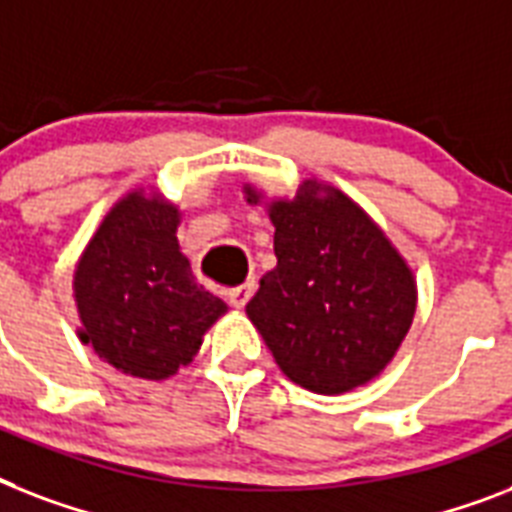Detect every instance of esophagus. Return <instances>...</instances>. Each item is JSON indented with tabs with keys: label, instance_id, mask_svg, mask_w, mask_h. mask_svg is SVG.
Here are the masks:
<instances>
[{
	"label": "esophagus",
	"instance_id": "esophagus-1",
	"mask_svg": "<svg viewBox=\"0 0 512 512\" xmlns=\"http://www.w3.org/2000/svg\"><path fill=\"white\" fill-rule=\"evenodd\" d=\"M255 279L249 276L244 284H239V287H231V289H225V300L233 305V308H244V305L249 303V297L255 295Z\"/></svg>",
	"mask_w": 512,
	"mask_h": 512
}]
</instances>
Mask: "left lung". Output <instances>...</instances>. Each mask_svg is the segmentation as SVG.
<instances>
[{
  "instance_id": "8db88e82",
  "label": "left lung",
  "mask_w": 512,
  "mask_h": 512,
  "mask_svg": "<svg viewBox=\"0 0 512 512\" xmlns=\"http://www.w3.org/2000/svg\"><path fill=\"white\" fill-rule=\"evenodd\" d=\"M249 204L263 193L244 185ZM276 268L247 316L289 380L340 396L393 361L417 311V281L380 225L340 188L308 177L265 204Z\"/></svg>"
}]
</instances>
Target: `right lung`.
I'll return each instance as SVG.
<instances>
[{"label":"right lung","instance_id":"1","mask_svg":"<svg viewBox=\"0 0 512 512\" xmlns=\"http://www.w3.org/2000/svg\"><path fill=\"white\" fill-rule=\"evenodd\" d=\"M180 209L130 191L108 209L74 271L79 340L140 380H167L199 353L228 305L196 284L177 244Z\"/></svg>","mask_w":512,"mask_h":512}]
</instances>
